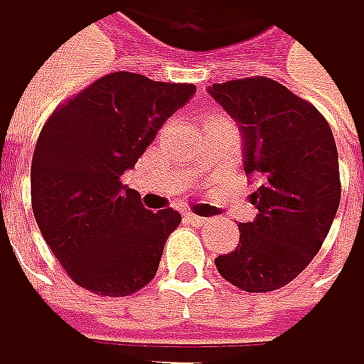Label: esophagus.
<instances>
[{
    "mask_svg": "<svg viewBox=\"0 0 364 364\" xmlns=\"http://www.w3.org/2000/svg\"><path fill=\"white\" fill-rule=\"evenodd\" d=\"M186 220H188L190 224H196V226H203V224H209V222H211V220L200 218V215H196V213H186Z\"/></svg>",
    "mask_w": 364,
    "mask_h": 364,
    "instance_id": "esophagus-1",
    "label": "esophagus"
}]
</instances>
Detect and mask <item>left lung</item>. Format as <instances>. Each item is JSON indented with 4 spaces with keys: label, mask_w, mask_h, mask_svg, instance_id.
<instances>
[{
    "label": "left lung",
    "mask_w": 364,
    "mask_h": 364,
    "mask_svg": "<svg viewBox=\"0 0 364 364\" xmlns=\"http://www.w3.org/2000/svg\"><path fill=\"white\" fill-rule=\"evenodd\" d=\"M209 95L237 122L244 170L259 181L252 222L215 259L235 287L263 294L291 282L319 252L341 200L339 153L315 105L267 77L213 84Z\"/></svg>",
    "instance_id": "obj_1"
}]
</instances>
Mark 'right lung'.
I'll return each mask as SVG.
<instances>
[{"label":"right lung","mask_w":364,"mask_h":364,"mask_svg":"<svg viewBox=\"0 0 364 364\" xmlns=\"http://www.w3.org/2000/svg\"><path fill=\"white\" fill-rule=\"evenodd\" d=\"M194 95V84L118 70L45 122L32 157V209L51 252L80 287L120 298L153 280L181 213L149 211L122 174Z\"/></svg>","instance_id":"add662e5"}]
</instances>
